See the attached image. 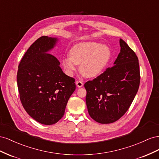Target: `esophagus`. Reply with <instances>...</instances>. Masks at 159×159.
<instances>
[{"mask_svg":"<svg viewBox=\"0 0 159 159\" xmlns=\"http://www.w3.org/2000/svg\"><path fill=\"white\" fill-rule=\"evenodd\" d=\"M76 84L79 88H80L83 86V83L81 80H76Z\"/></svg>","mask_w":159,"mask_h":159,"instance_id":"34e87169","label":"esophagus"}]
</instances>
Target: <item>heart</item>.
Wrapping results in <instances>:
<instances>
[{
  "mask_svg": "<svg viewBox=\"0 0 159 159\" xmlns=\"http://www.w3.org/2000/svg\"><path fill=\"white\" fill-rule=\"evenodd\" d=\"M110 49L106 45L95 42H83L75 44L69 51V57L62 59V65L71 75L76 65L84 76L93 78L101 73L110 59Z\"/></svg>",
  "mask_w": 159,
  "mask_h": 159,
  "instance_id": "heart-1",
  "label": "heart"
}]
</instances>
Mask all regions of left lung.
Listing matches in <instances>:
<instances>
[{"instance_id": "1", "label": "left lung", "mask_w": 159, "mask_h": 159, "mask_svg": "<svg viewBox=\"0 0 159 159\" xmlns=\"http://www.w3.org/2000/svg\"><path fill=\"white\" fill-rule=\"evenodd\" d=\"M119 42L120 52L114 66L84 84L89 114L101 124L112 123L125 114L140 84L138 57L123 40Z\"/></svg>"}]
</instances>
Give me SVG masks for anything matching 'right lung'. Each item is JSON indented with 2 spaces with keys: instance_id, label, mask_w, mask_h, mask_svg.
I'll return each mask as SVG.
<instances>
[{
  "instance_id": "obj_1",
  "label": "right lung",
  "mask_w": 159,
  "mask_h": 159,
  "mask_svg": "<svg viewBox=\"0 0 159 159\" xmlns=\"http://www.w3.org/2000/svg\"><path fill=\"white\" fill-rule=\"evenodd\" d=\"M57 40L43 36L32 44L20 62L16 76L22 106L33 119L45 125L55 124L63 116L76 89L75 79L65 75L57 58L47 53Z\"/></svg>"
}]
</instances>
